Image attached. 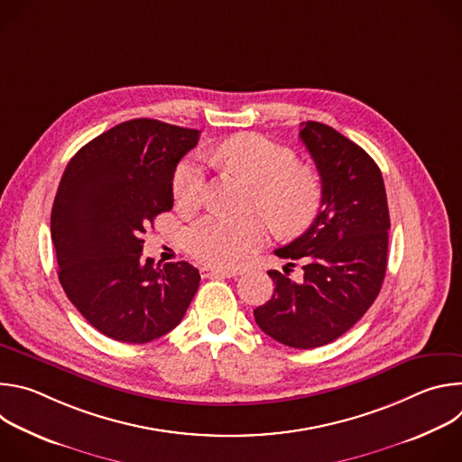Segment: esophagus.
I'll list each match as a JSON object with an SVG mask.
<instances>
[{
    "mask_svg": "<svg viewBox=\"0 0 462 462\" xmlns=\"http://www.w3.org/2000/svg\"><path fill=\"white\" fill-rule=\"evenodd\" d=\"M201 274H203V278H232V276H236V273H232V271H221V269H212V267H203Z\"/></svg>",
    "mask_w": 462,
    "mask_h": 462,
    "instance_id": "esophagus-1",
    "label": "esophagus"
}]
</instances>
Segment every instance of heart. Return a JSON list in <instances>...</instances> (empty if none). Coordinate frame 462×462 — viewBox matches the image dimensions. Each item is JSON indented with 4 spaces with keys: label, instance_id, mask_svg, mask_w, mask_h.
I'll return each mask as SVG.
<instances>
[{
    "label": "heart",
    "instance_id": "1",
    "mask_svg": "<svg viewBox=\"0 0 462 462\" xmlns=\"http://www.w3.org/2000/svg\"><path fill=\"white\" fill-rule=\"evenodd\" d=\"M214 157L257 186L255 208L265 214L278 234L298 236L318 217L323 201L321 179L312 168L300 166L291 148L257 134H239L221 143ZM203 191L205 168L199 157L191 155L175 170V201L184 208H195ZM267 232V221L261 216H207L188 228L186 246L207 265L234 269L265 243Z\"/></svg>",
    "mask_w": 462,
    "mask_h": 462
}]
</instances>
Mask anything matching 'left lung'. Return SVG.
Instances as JSON below:
<instances>
[{
	"label": "left lung",
	"mask_w": 462,
	"mask_h": 462,
	"mask_svg": "<svg viewBox=\"0 0 462 462\" xmlns=\"http://www.w3.org/2000/svg\"><path fill=\"white\" fill-rule=\"evenodd\" d=\"M300 139L318 168L323 201L314 223L276 255L301 259L303 280L269 271L276 289L254 318L276 342L314 349L340 338L376 300L391 223L380 168L358 144L312 120L301 122Z\"/></svg>",
	"instance_id": "left-lung-1"
}]
</instances>
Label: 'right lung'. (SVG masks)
I'll use <instances>...</instances> for the list:
<instances>
[{
  "mask_svg": "<svg viewBox=\"0 0 462 462\" xmlns=\"http://www.w3.org/2000/svg\"><path fill=\"white\" fill-rule=\"evenodd\" d=\"M199 129L153 118L122 122L65 168L51 212L58 280L102 335L146 344L175 328L199 289L186 261L153 265L143 234L173 207V173Z\"/></svg>",
  "mask_w": 462,
  "mask_h": 462,
  "instance_id": "1",
  "label": "right lung"
}]
</instances>
